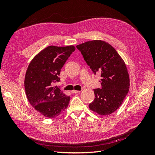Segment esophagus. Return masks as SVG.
I'll return each instance as SVG.
<instances>
[{
    "label": "esophagus",
    "instance_id": "esophagus-1",
    "mask_svg": "<svg viewBox=\"0 0 155 155\" xmlns=\"http://www.w3.org/2000/svg\"><path fill=\"white\" fill-rule=\"evenodd\" d=\"M71 92H72V93H73V94H75V93H79V92H80V91H79L73 90V91H71Z\"/></svg>",
    "mask_w": 155,
    "mask_h": 155
}]
</instances>
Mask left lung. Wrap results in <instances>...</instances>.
<instances>
[{"label":"left lung","mask_w":155,"mask_h":155,"mask_svg":"<svg viewBox=\"0 0 155 155\" xmlns=\"http://www.w3.org/2000/svg\"><path fill=\"white\" fill-rule=\"evenodd\" d=\"M76 47L92 72L101 76V88L94 90L95 98L89 108L100 115L112 114L122 104L129 92L130 80L125 62L104 41H87Z\"/></svg>","instance_id":"left-lung-1"}]
</instances>
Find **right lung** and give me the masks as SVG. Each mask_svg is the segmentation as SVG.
I'll return each instance as SVG.
<instances>
[{"label":"right lung","mask_w":155,"mask_h":155,"mask_svg":"<svg viewBox=\"0 0 155 155\" xmlns=\"http://www.w3.org/2000/svg\"><path fill=\"white\" fill-rule=\"evenodd\" d=\"M75 50L73 45L49 46L33 58L27 68L25 79L27 98L46 118L58 116L68 105L70 96L54 84L60 81L61 70Z\"/></svg>","instance_id":"right-lung-1"}]
</instances>
